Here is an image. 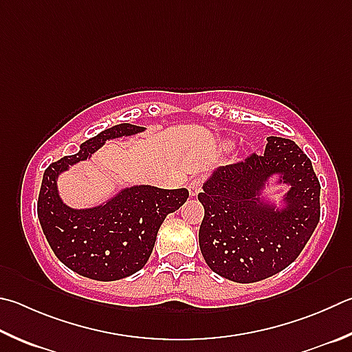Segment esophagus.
I'll return each instance as SVG.
<instances>
[{
	"instance_id": "34e87169",
	"label": "esophagus",
	"mask_w": 352,
	"mask_h": 352,
	"mask_svg": "<svg viewBox=\"0 0 352 352\" xmlns=\"http://www.w3.org/2000/svg\"><path fill=\"white\" fill-rule=\"evenodd\" d=\"M188 189H189V195L195 197L201 192V180L200 178H194L192 182L188 183Z\"/></svg>"
}]
</instances>
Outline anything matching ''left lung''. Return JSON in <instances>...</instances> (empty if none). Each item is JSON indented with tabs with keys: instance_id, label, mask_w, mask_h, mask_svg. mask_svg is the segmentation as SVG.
Listing matches in <instances>:
<instances>
[{
	"instance_id": "obj_1",
	"label": "left lung",
	"mask_w": 352,
	"mask_h": 352,
	"mask_svg": "<svg viewBox=\"0 0 352 352\" xmlns=\"http://www.w3.org/2000/svg\"><path fill=\"white\" fill-rule=\"evenodd\" d=\"M288 188L277 204L265 195ZM198 200L204 217L200 251L215 274L254 283L289 266L320 220V183L311 160L289 138L267 137L263 155L217 168Z\"/></svg>"
}]
</instances>
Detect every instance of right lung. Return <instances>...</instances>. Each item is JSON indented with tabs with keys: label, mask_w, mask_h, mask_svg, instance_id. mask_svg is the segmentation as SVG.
Masks as SVG:
<instances>
[{
	"label": "right lung",
	"mask_w": 352,
	"mask_h": 352,
	"mask_svg": "<svg viewBox=\"0 0 352 352\" xmlns=\"http://www.w3.org/2000/svg\"><path fill=\"white\" fill-rule=\"evenodd\" d=\"M146 127L121 123L89 138L74 155L63 157L44 170L38 219L49 246L63 265L82 277L113 282L142 270L154 249L166 217L188 200V189H160L133 184L91 208L63 201L58 178L72 166L87 162L106 142L132 137Z\"/></svg>",
	"instance_id": "add662e5"
}]
</instances>
